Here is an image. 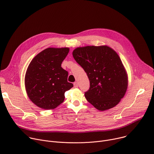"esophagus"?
I'll return each instance as SVG.
<instances>
[{
	"mask_svg": "<svg viewBox=\"0 0 154 154\" xmlns=\"http://www.w3.org/2000/svg\"><path fill=\"white\" fill-rule=\"evenodd\" d=\"M74 87H75V88L78 87V83H77V82H74Z\"/></svg>",
	"mask_w": 154,
	"mask_h": 154,
	"instance_id": "34e87169",
	"label": "esophagus"
}]
</instances>
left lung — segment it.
I'll list each match as a JSON object with an SVG mask.
<instances>
[{"label":"left lung","instance_id":"8db88e82","mask_svg":"<svg viewBox=\"0 0 154 154\" xmlns=\"http://www.w3.org/2000/svg\"><path fill=\"white\" fill-rule=\"evenodd\" d=\"M72 55L90 80L87 100L100 110L116 106L128 87L127 74L117 53L107 46H87L75 48Z\"/></svg>","mask_w":154,"mask_h":154}]
</instances>
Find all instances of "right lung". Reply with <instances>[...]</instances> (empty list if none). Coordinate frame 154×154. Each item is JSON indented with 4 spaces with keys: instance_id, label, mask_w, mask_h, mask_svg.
<instances>
[{
    "instance_id": "obj_1",
    "label": "right lung",
    "mask_w": 154,
    "mask_h": 154,
    "mask_svg": "<svg viewBox=\"0 0 154 154\" xmlns=\"http://www.w3.org/2000/svg\"><path fill=\"white\" fill-rule=\"evenodd\" d=\"M69 48H48L30 63L25 75V87L29 99L38 107L53 109L64 100V93L73 87L67 82L68 72L61 63Z\"/></svg>"
}]
</instances>
